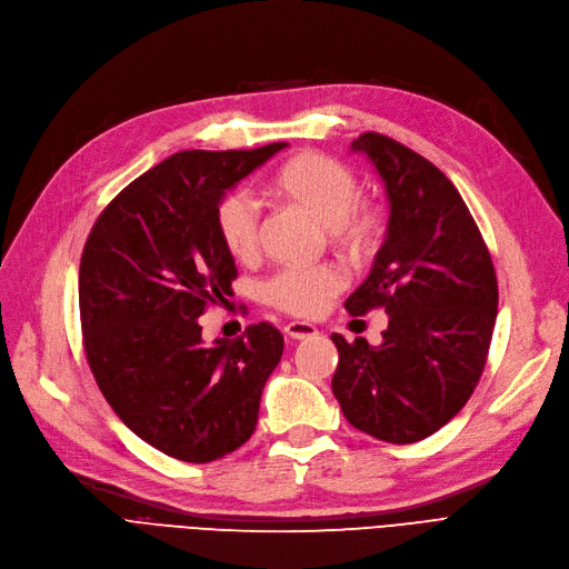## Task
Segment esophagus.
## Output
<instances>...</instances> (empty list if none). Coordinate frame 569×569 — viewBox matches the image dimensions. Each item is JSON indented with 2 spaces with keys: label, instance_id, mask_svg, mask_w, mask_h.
I'll use <instances>...</instances> for the list:
<instances>
[{
  "label": "esophagus",
  "instance_id": "1",
  "mask_svg": "<svg viewBox=\"0 0 569 569\" xmlns=\"http://www.w3.org/2000/svg\"><path fill=\"white\" fill-rule=\"evenodd\" d=\"M317 332H319L317 326L305 323V321H292V323L286 326V335H288L290 340H309V338H313V335H317Z\"/></svg>",
  "mask_w": 569,
  "mask_h": 569
}]
</instances>
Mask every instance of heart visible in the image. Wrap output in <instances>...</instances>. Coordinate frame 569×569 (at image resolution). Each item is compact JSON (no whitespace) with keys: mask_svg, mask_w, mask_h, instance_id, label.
I'll return each mask as SVG.
<instances>
[{"mask_svg":"<svg viewBox=\"0 0 569 569\" xmlns=\"http://www.w3.org/2000/svg\"><path fill=\"white\" fill-rule=\"evenodd\" d=\"M279 189L292 203L330 227L335 241L361 250L375 234V216L359 206L361 189L353 173L321 154H300L286 163ZM218 234L231 256L246 260L260 246V206L246 189L227 194L216 210ZM345 288V271L335 264L288 267L262 286L264 300L296 317H319Z\"/></svg>","mask_w":569,"mask_h":569,"instance_id":"obj_1","label":"heart"}]
</instances>
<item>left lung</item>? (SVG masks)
<instances>
[{
  "label": "left lung",
  "mask_w": 569,
  "mask_h": 569,
  "mask_svg": "<svg viewBox=\"0 0 569 569\" xmlns=\"http://www.w3.org/2000/svg\"><path fill=\"white\" fill-rule=\"evenodd\" d=\"M385 182L389 224L368 279L345 302L382 307V345L330 335L340 361L332 393L349 425L387 443H417L467 406L497 319L490 250L465 199L438 168L380 133L351 142Z\"/></svg>",
  "instance_id": "8db88e82"
}]
</instances>
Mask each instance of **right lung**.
<instances>
[{
    "label": "right lung",
    "instance_id": "obj_1",
    "mask_svg": "<svg viewBox=\"0 0 569 569\" xmlns=\"http://www.w3.org/2000/svg\"><path fill=\"white\" fill-rule=\"evenodd\" d=\"M286 144L171 154L121 189L81 252L83 349L102 396L144 443L189 465L246 443L281 361L273 326L206 345L199 317L237 279L216 224L220 201Z\"/></svg>",
    "mask_w": 569,
    "mask_h": 569
}]
</instances>
